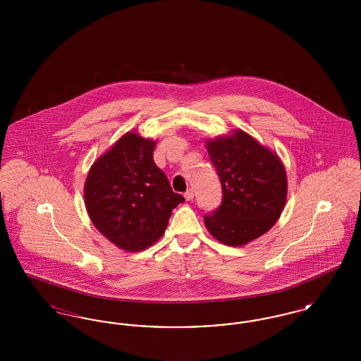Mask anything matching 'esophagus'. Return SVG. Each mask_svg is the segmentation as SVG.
<instances>
[{
    "label": "esophagus",
    "mask_w": 361,
    "mask_h": 361,
    "mask_svg": "<svg viewBox=\"0 0 361 361\" xmlns=\"http://www.w3.org/2000/svg\"><path fill=\"white\" fill-rule=\"evenodd\" d=\"M193 196H195V195H193V190H192V189H188V190L184 193V197H185L187 200H192Z\"/></svg>",
    "instance_id": "esophagus-1"
}]
</instances>
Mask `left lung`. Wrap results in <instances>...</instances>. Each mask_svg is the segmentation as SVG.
<instances>
[{
	"label": "left lung",
	"instance_id": "left-lung-1",
	"mask_svg": "<svg viewBox=\"0 0 361 361\" xmlns=\"http://www.w3.org/2000/svg\"><path fill=\"white\" fill-rule=\"evenodd\" d=\"M207 152L224 193L221 206L204 215L208 231L228 246L256 240L275 224L286 204L281 161L240 130L208 140Z\"/></svg>",
	"mask_w": 361,
	"mask_h": 361
}]
</instances>
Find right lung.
<instances>
[{
    "label": "right lung",
    "instance_id": "right-lung-1",
    "mask_svg": "<svg viewBox=\"0 0 361 361\" xmlns=\"http://www.w3.org/2000/svg\"><path fill=\"white\" fill-rule=\"evenodd\" d=\"M154 147L152 139L128 133L93 164L86 177L84 196L92 222L128 252L159 240L173 208L185 202L155 165Z\"/></svg>",
    "mask_w": 361,
    "mask_h": 361
}]
</instances>
